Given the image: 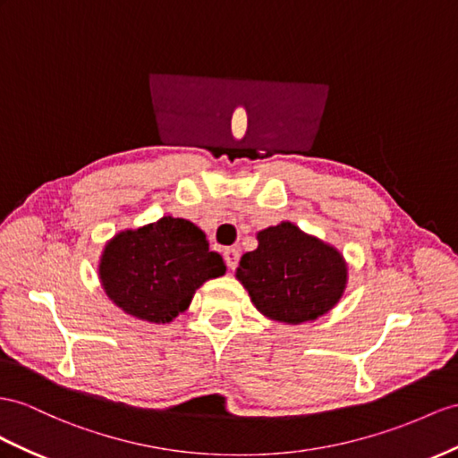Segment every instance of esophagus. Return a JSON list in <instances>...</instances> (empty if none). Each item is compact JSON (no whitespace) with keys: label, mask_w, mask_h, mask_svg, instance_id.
<instances>
[{"label":"esophagus","mask_w":458,"mask_h":458,"mask_svg":"<svg viewBox=\"0 0 458 458\" xmlns=\"http://www.w3.org/2000/svg\"><path fill=\"white\" fill-rule=\"evenodd\" d=\"M225 261L228 265V268H236L238 261H240V250L236 248H226L225 250Z\"/></svg>","instance_id":"1"}]
</instances>
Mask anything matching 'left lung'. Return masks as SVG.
I'll return each mask as SVG.
<instances>
[{"label":"left lung","instance_id":"8db88e82","mask_svg":"<svg viewBox=\"0 0 458 458\" xmlns=\"http://www.w3.org/2000/svg\"><path fill=\"white\" fill-rule=\"evenodd\" d=\"M257 240L236 276L265 318L300 325L321 318L343 298L348 268L333 245L292 222L261 230Z\"/></svg>","mask_w":458,"mask_h":458}]
</instances>
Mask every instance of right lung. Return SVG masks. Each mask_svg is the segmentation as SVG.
<instances>
[{"label": "right lung", "mask_w": 458, "mask_h": 458, "mask_svg": "<svg viewBox=\"0 0 458 458\" xmlns=\"http://www.w3.org/2000/svg\"><path fill=\"white\" fill-rule=\"evenodd\" d=\"M225 273L226 265L208 250L203 230L172 216L115 233L98 267L106 296L148 323H170L190 308L199 286Z\"/></svg>", "instance_id": "add662e5"}]
</instances>
